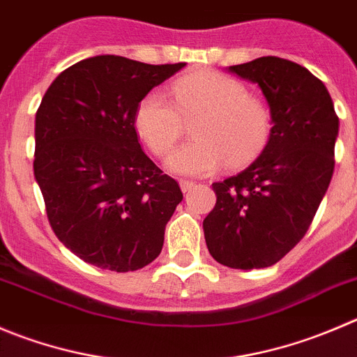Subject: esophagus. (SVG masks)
I'll list each match as a JSON object with an SVG mask.
<instances>
[{"mask_svg":"<svg viewBox=\"0 0 357 357\" xmlns=\"http://www.w3.org/2000/svg\"><path fill=\"white\" fill-rule=\"evenodd\" d=\"M179 186H181V190L183 192H190V190L193 188V186H195V183L193 181H188V179H181V181H179Z\"/></svg>","mask_w":357,"mask_h":357,"instance_id":"obj_1","label":"esophagus"}]
</instances>
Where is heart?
<instances>
[{"mask_svg":"<svg viewBox=\"0 0 357 357\" xmlns=\"http://www.w3.org/2000/svg\"><path fill=\"white\" fill-rule=\"evenodd\" d=\"M172 101L151 91L136 108L134 126L155 155H165L183 134V119H193L195 139L172 151L167 167L176 174L204 176L228 160L241 165L256 157L271 130V113L248 96L237 79L216 71H197L172 83Z\"/></svg>","mask_w":357,"mask_h":357,"instance_id":"b5f03b06","label":"heart"}]
</instances>
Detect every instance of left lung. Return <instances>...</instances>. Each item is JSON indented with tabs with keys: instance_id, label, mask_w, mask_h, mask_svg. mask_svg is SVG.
<instances>
[{
	"instance_id": "1",
	"label": "left lung",
	"mask_w": 357,
	"mask_h": 357,
	"mask_svg": "<svg viewBox=\"0 0 357 357\" xmlns=\"http://www.w3.org/2000/svg\"><path fill=\"white\" fill-rule=\"evenodd\" d=\"M228 71L259 86L272 129L249 167L213 183L204 237L218 263L251 271L278 263L309 230L333 176L338 116L324 83L288 59L268 55Z\"/></svg>"
}]
</instances>
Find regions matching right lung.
Listing matches in <instances>:
<instances>
[{
  "instance_id": "1",
  "label": "right lung",
  "mask_w": 357,
  "mask_h": 357,
  "mask_svg": "<svg viewBox=\"0 0 357 357\" xmlns=\"http://www.w3.org/2000/svg\"><path fill=\"white\" fill-rule=\"evenodd\" d=\"M185 66L96 55L64 69L45 92L34 120V178L52 230L83 261L130 272L160 255L183 193L143 151L134 115Z\"/></svg>"
}]
</instances>
